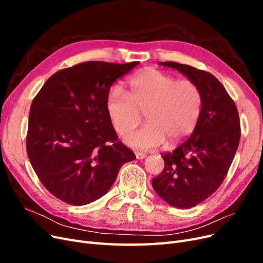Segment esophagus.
<instances>
[{
	"label": "esophagus",
	"instance_id": "obj_1",
	"mask_svg": "<svg viewBox=\"0 0 263 263\" xmlns=\"http://www.w3.org/2000/svg\"><path fill=\"white\" fill-rule=\"evenodd\" d=\"M135 155H136V159H138V160H140V159H144V158L147 157V155L144 154V153H136Z\"/></svg>",
	"mask_w": 263,
	"mask_h": 263
}]
</instances>
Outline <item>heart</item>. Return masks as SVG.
Returning <instances> with one entry per match:
<instances>
[{
  "label": "heart",
  "instance_id": "1",
  "mask_svg": "<svg viewBox=\"0 0 263 263\" xmlns=\"http://www.w3.org/2000/svg\"><path fill=\"white\" fill-rule=\"evenodd\" d=\"M105 107L119 134L132 129L145 114L147 124L125 134L123 141L134 149L151 150L166 140L176 146L192 134L201 115L202 95L192 81L146 69L130 78L127 94L112 87Z\"/></svg>",
  "mask_w": 263,
  "mask_h": 263
}]
</instances>
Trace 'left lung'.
<instances>
[{"label":"left lung","mask_w":263,"mask_h":263,"mask_svg":"<svg viewBox=\"0 0 263 263\" xmlns=\"http://www.w3.org/2000/svg\"><path fill=\"white\" fill-rule=\"evenodd\" d=\"M184 74L200 89L202 110L192 135L162 156L163 171L153 179L156 193L173 208L190 209L216 191L232 164L240 139L234 101L210 72L179 62H159Z\"/></svg>","instance_id":"8db88e82"}]
</instances>
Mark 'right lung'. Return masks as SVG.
I'll return each mask as SVG.
<instances>
[{"instance_id":"1","label":"right lung","mask_w":263,"mask_h":263,"mask_svg":"<svg viewBox=\"0 0 263 263\" xmlns=\"http://www.w3.org/2000/svg\"><path fill=\"white\" fill-rule=\"evenodd\" d=\"M137 65L87 61L60 70L33 100L27 155L43 185L62 202L99 200L136 158L117 140L105 103L113 83Z\"/></svg>"}]
</instances>
